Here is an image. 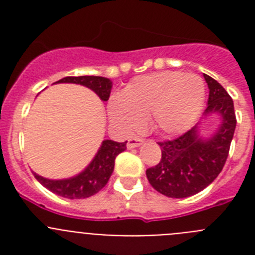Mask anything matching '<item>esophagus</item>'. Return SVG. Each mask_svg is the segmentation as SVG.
<instances>
[{"mask_svg":"<svg viewBox=\"0 0 255 255\" xmlns=\"http://www.w3.org/2000/svg\"><path fill=\"white\" fill-rule=\"evenodd\" d=\"M143 139L141 138H131L129 141H128V148H136L140 147L143 144Z\"/></svg>","mask_w":255,"mask_h":255,"instance_id":"obj_1","label":"esophagus"}]
</instances>
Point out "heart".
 <instances>
[{
    "mask_svg": "<svg viewBox=\"0 0 255 255\" xmlns=\"http://www.w3.org/2000/svg\"><path fill=\"white\" fill-rule=\"evenodd\" d=\"M206 100L203 79L194 74L161 71L135 78L108 102V115L117 129L131 132L149 119L159 134L175 135L190 128Z\"/></svg>",
    "mask_w": 255,
    "mask_h": 255,
    "instance_id": "b5f03b06",
    "label": "heart"
}]
</instances>
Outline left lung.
<instances>
[{
    "label": "left lung",
    "instance_id": "8db88e82",
    "mask_svg": "<svg viewBox=\"0 0 255 255\" xmlns=\"http://www.w3.org/2000/svg\"><path fill=\"white\" fill-rule=\"evenodd\" d=\"M203 76L209 89L203 119L216 114L220 125L204 136L198 123L179 138L158 143L161 161L145 173L150 185L166 197L188 198L206 189L220 175L229 155L236 128L234 102L217 80Z\"/></svg>",
    "mask_w": 255,
    "mask_h": 255
}]
</instances>
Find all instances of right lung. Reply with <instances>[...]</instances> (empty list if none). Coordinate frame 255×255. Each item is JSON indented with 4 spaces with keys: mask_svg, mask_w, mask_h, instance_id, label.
I'll return each instance as SVG.
<instances>
[{
    "mask_svg": "<svg viewBox=\"0 0 255 255\" xmlns=\"http://www.w3.org/2000/svg\"><path fill=\"white\" fill-rule=\"evenodd\" d=\"M60 83L84 85L92 89L103 102L108 101L112 89L111 80L103 76H66L55 84ZM125 149L126 141L117 143L114 140H103L91 163L75 176L69 179L52 180L40 176L35 172H33V175L44 188L60 197L67 199H84L97 194L101 189L105 188L114 172L115 158Z\"/></svg>",
    "mask_w": 255,
    "mask_h": 255,
    "instance_id": "right-lung-1",
    "label": "right lung"
}]
</instances>
